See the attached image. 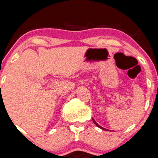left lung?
Wrapping results in <instances>:
<instances>
[{
	"instance_id": "obj_1",
	"label": "left lung",
	"mask_w": 158,
	"mask_h": 158,
	"mask_svg": "<svg viewBox=\"0 0 158 158\" xmlns=\"http://www.w3.org/2000/svg\"><path fill=\"white\" fill-rule=\"evenodd\" d=\"M92 120H93V122H94V124H95V125H96V126H97V127H99V128H100V129H103V130H106V131H107V129H104V128H103L102 127H101V126H99V125H98V123H96V122H95V120H94V119H93V118H92Z\"/></svg>"
}]
</instances>
